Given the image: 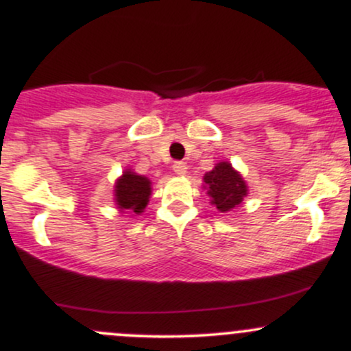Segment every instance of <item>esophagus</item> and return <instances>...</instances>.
<instances>
[{"instance_id":"1","label":"esophagus","mask_w":351,"mask_h":351,"mask_svg":"<svg viewBox=\"0 0 351 351\" xmlns=\"http://www.w3.org/2000/svg\"><path fill=\"white\" fill-rule=\"evenodd\" d=\"M186 170H188V167L183 162H175V163H173V171H175L176 175H180V176L186 175Z\"/></svg>"}]
</instances>
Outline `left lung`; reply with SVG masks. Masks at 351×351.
<instances>
[{"label": "left lung", "instance_id": "8db88e82", "mask_svg": "<svg viewBox=\"0 0 351 351\" xmlns=\"http://www.w3.org/2000/svg\"><path fill=\"white\" fill-rule=\"evenodd\" d=\"M204 183L208 184V195L213 198V204H216L221 213L231 211L247 195L243 176L226 162L217 163L215 170L206 173Z\"/></svg>", "mask_w": 351, "mask_h": 351}]
</instances>
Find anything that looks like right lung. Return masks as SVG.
<instances>
[{"label": "right lung", "mask_w": 351, "mask_h": 351, "mask_svg": "<svg viewBox=\"0 0 351 351\" xmlns=\"http://www.w3.org/2000/svg\"><path fill=\"white\" fill-rule=\"evenodd\" d=\"M150 193V180L132 171H125L122 178L117 181L115 199L120 209H132L138 215L147 206Z\"/></svg>", "instance_id": "1"}]
</instances>
